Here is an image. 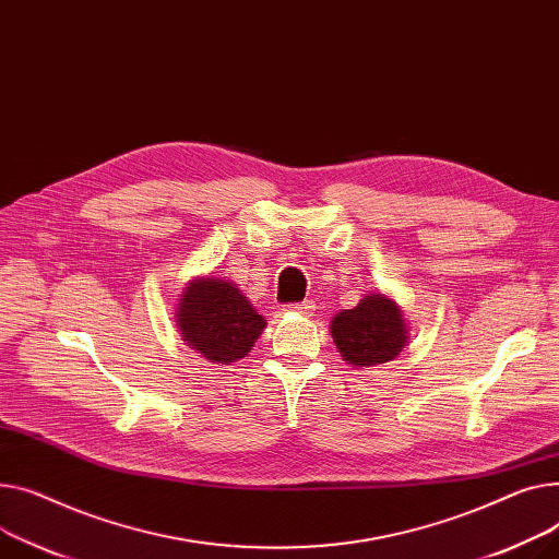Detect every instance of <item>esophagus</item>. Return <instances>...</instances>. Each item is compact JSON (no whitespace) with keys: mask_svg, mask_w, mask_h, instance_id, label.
Here are the masks:
<instances>
[{"mask_svg":"<svg viewBox=\"0 0 559 559\" xmlns=\"http://www.w3.org/2000/svg\"><path fill=\"white\" fill-rule=\"evenodd\" d=\"M287 310H289V312H296V314H301V317H312L314 304H312V301H304V304H299V306H289Z\"/></svg>","mask_w":559,"mask_h":559,"instance_id":"obj_1","label":"esophagus"}]
</instances>
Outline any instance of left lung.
Instances as JSON below:
<instances>
[{"instance_id": "8db88e82", "label": "left lung", "mask_w": 559, "mask_h": 559, "mask_svg": "<svg viewBox=\"0 0 559 559\" xmlns=\"http://www.w3.org/2000/svg\"><path fill=\"white\" fill-rule=\"evenodd\" d=\"M330 332L342 357L361 368L395 359L408 340L402 310L380 292L366 294L353 310L334 317Z\"/></svg>"}]
</instances>
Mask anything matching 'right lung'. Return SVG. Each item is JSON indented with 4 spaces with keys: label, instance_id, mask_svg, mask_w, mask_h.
<instances>
[{
    "label": "right lung",
    "instance_id": "1",
    "mask_svg": "<svg viewBox=\"0 0 559 559\" xmlns=\"http://www.w3.org/2000/svg\"><path fill=\"white\" fill-rule=\"evenodd\" d=\"M177 325L183 342L204 359L234 364L251 350L267 323L234 283L206 276L183 289Z\"/></svg>",
    "mask_w": 559,
    "mask_h": 559
}]
</instances>
